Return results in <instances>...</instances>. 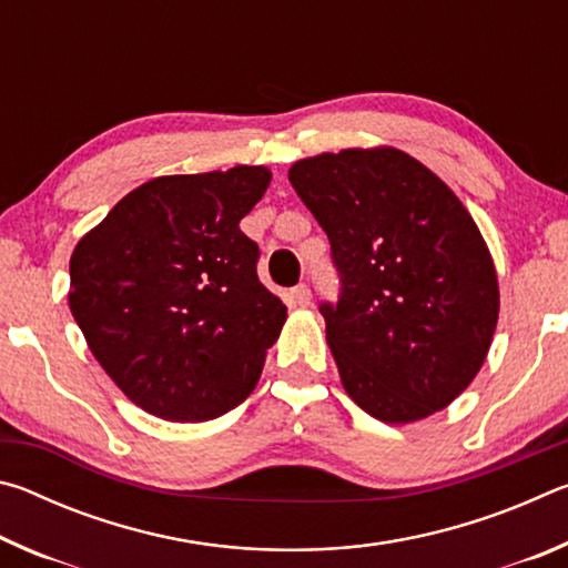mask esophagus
Listing matches in <instances>:
<instances>
[{
	"mask_svg": "<svg viewBox=\"0 0 568 568\" xmlns=\"http://www.w3.org/2000/svg\"><path fill=\"white\" fill-rule=\"evenodd\" d=\"M311 287H307L305 283H301V285H295L293 291H291V303L293 305H301V307H305V305H311Z\"/></svg>",
	"mask_w": 568,
	"mask_h": 568,
	"instance_id": "esophagus-1",
	"label": "esophagus"
}]
</instances>
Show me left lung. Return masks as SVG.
Returning <instances> with one entry per match:
<instances>
[{
    "mask_svg": "<svg viewBox=\"0 0 568 568\" xmlns=\"http://www.w3.org/2000/svg\"><path fill=\"white\" fill-rule=\"evenodd\" d=\"M287 178L331 240L341 295L321 313L348 396L386 423L446 408L484 365L498 321L474 217L393 148L325 152Z\"/></svg>",
    "mask_w": 568,
    "mask_h": 568,
    "instance_id": "1",
    "label": "left lung"
}]
</instances>
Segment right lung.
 Returning <instances> with one entry per match:
<instances>
[{
	"mask_svg": "<svg viewBox=\"0 0 568 568\" xmlns=\"http://www.w3.org/2000/svg\"><path fill=\"white\" fill-rule=\"evenodd\" d=\"M271 170L155 178L77 243L70 307L120 390L165 420L235 408L261 378L285 305L257 277L240 230Z\"/></svg>",
	"mask_w": 568,
	"mask_h": 568,
	"instance_id": "add662e5",
	"label": "right lung"
}]
</instances>
